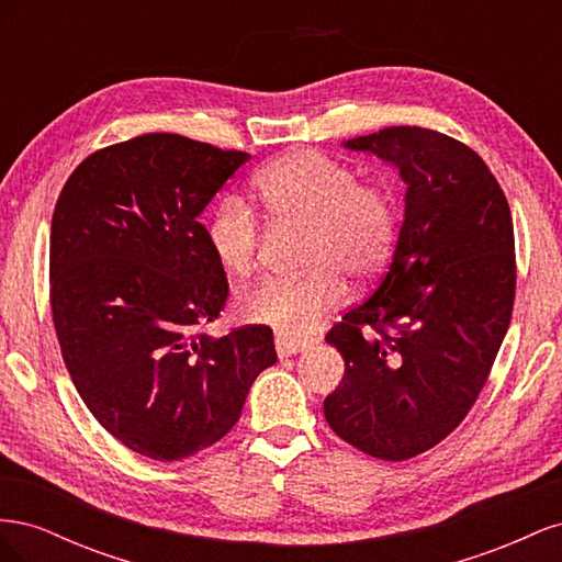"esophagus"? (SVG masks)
I'll list each match as a JSON object with an SVG mask.
<instances>
[{
	"label": "esophagus",
	"instance_id": "esophagus-1",
	"mask_svg": "<svg viewBox=\"0 0 562 562\" xmlns=\"http://www.w3.org/2000/svg\"><path fill=\"white\" fill-rule=\"evenodd\" d=\"M277 353L281 356V359H285V356H293L297 351H304L310 347V339H302V337H291V335H277Z\"/></svg>",
	"mask_w": 562,
	"mask_h": 562
}]
</instances>
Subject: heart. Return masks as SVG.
<instances>
[{
	"label": "heart",
	"mask_w": 562,
	"mask_h": 562,
	"mask_svg": "<svg viewBox=\"0 0 562 562\" xmlns=\"http://www.w3.org/2000/svg\"><path fill=\"white\" fill-rule=\"evenodd\" d=\"M252 194L279 229H304L297 277L265 279L239 307L281 335L314 328L347 300V279H375L394 252L401 209L386 182L359 180L345 161L318 149H297L252 178ZM209 244L229 274L248 277L260 262L265 232L241 196H225L209 223Z\"/></svg>",
	"instance_id": "b5f03b06"
}]
</instances>
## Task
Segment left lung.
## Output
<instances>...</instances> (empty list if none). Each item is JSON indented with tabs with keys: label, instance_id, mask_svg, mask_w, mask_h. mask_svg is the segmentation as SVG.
Listing matches in <instances>:
<instances>
[{
	"label": "left lung",
	"instance_id": "obj_1",
	"mask_svg": "<svg viewBox=\"0 0 562 562\" xmlns=\"http://www.w3.org/2000/svg\"><path fill=\"white\" fill-rule=\"evenodd\" d=\"M345 147L398 168L405 220L375 291L326 335L345 378L323 415L356 450L405 462L462 424L497 359L516 297L512 209L446 133L389 126Z\"/></svg>",
	"mask_w": 562,
	"mask_h": 562
}]
</instances>
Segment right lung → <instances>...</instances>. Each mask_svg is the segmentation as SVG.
I'll return each mask as SVG.
<instances>
[{
    "instance_id": "1",
    "label": "right lung",
    "mask_w": 562,
    "mask_h": 562,
    "mask_svg": "<svg viewBox=\"0 0 562 562\" xmlns=\"http://www.w3.org/2000/svg\"><path fill=\"white\" fill-rule=\"evenodd\" d=\"M250 159L176 133L93 151L50 220V314L67 372L91 415L128 450L178 462L241 417L277 363L262 323L209 337L229 283L199 223Z\"/></svg>"
}]
</instances>
